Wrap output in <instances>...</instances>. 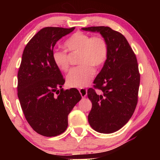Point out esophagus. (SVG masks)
<instances>
[{
    "label": "esophagus",
    "instance_id": "1",
    "mask_svg": "<svg viewBox=\"0 0 160 160\" xmlns=\"http://www.w3.org/2000/svg\"><path fill=\"white\" fill-rule=\"evenodd\" d=\"M78 91H79V92L81 94V96H82V98H85L87 95V89H84V88H81L78 89Z\"/></svg>",
    "mask_w": 160,
    "mask_h": 160
}]
</instances>
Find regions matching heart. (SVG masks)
Listing matches in <instances>:
<instances>
[{
    "mask_svg": "<svg viewBox=\"0 0 160 160\" xmlns=\"http://www.w3.org/2000/svg\"><path fill=\"white\" fill-rule=\"evenodd\" d=\"M65 47L71 52H79V66L71 69L66 76L67 84L71 87H84L92 79L95 73L94 68L99 67L106 60L108 47L106 39L101 36H92L83 32L72 35L65 42ZM54 65L62 71L69 68L67 52L55 49L52 52Z\"/></svg>",
    "mask_w": 160,
    "mask_h": 160,
    "instance_id": "heart-1",
    "label": "heart"
}]
</instances>
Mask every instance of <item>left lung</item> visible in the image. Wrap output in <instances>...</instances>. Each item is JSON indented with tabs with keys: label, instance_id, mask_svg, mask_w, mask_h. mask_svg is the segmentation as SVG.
Listing matches in <instances>:
<instances>
[{
	"label": "left lung",
	"instance_id": "left-lung-1",
	"mask_svg": "<svg viewBox=\"0 0 160 160\" xmlns=\"http://www.w3.org/2000/svg\"><path fill=\"white\" fill-rule=\"evenodd\" d=\"M82 29L100 32L108 43V57L93 82L100 93L90 88L87 96L92 105L88 115L91 128L109 134L125 125L135 111L140 85L137 59L120 32L105 26Z\"/></svg>",
	"mask_w": 160,
	"mask_h": 160
}]
</instances>
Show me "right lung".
<instances>
[{
  "label": "right lung",
  "mask_w": 160,
  "mask_h": 160,
  "mask_svg": "<svg viewBox=\"0 0 160 160\" xmlns=\"http://www.w3.org/2000/svg\"><path fill=\"white\" fill-rule=\"evenodd\" d=\"M74 29L43 28L28 43L22 57L17 95L26 120L37 133L46 137L65 132L68 116L82 99L78 89L63 90L65 79L52 60L57 41Z\"/></svg>",
  "instance_id": "1"
}]
</instances>
